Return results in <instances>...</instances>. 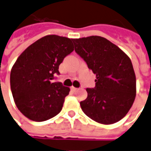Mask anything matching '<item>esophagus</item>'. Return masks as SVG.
Wrapping results in <instances>:
<instances>
[{
  "label": "esophagus",
  "mask_w": 151,
  "mask_h": 151,
  "mask_svg": "<svg viewBox=\"0 0 151 151\" xmlns=\"http://www.w3.org/2000/svg\"><path fill=\"white\" fill-rule=\"evenodd\" d=\"M71 90H72V91H76L78 90V88H75V87H71Z\"/></svg>",
  "instance_id": "34e87169"
}]
</instances>
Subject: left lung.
Returning <instances> with one entry per match:
<instances>
[{"label": "left lung", "mask_w": 151, "mask_h": 151, "mask_svg": "<svg viewBox=\"0 0 151 151\" xmlns=\"http://www.w3.org/2000/svg\"><path fill=\"white\" fill-rule=\"evenodd\" d=\"M75 51L96 75V88H87L80 102L86 115L99 123H117L130 111L136 96V77L131 59L106 38L73 39Z\"/></svg>", "instance_id": "obj_1"}]
</instances>
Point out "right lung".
<instances>
[{"instance_id":"obj_1","label":"right lung","mask_w":151,"mask_h":151,"mask_svg":"<svg viewBox=\"0 0 151 151\" xmlns=\"http://www.w3.org/2000/svg\"><path fill=\"white\" fill-rule=\"evenodd\" d=\"M73 39L47 35L21 53L11 70L10 86L18 110L29 119L43 122L62 110L70 88L51 83L65 56L74 51Z\"/></svg>"}]
</instances>
